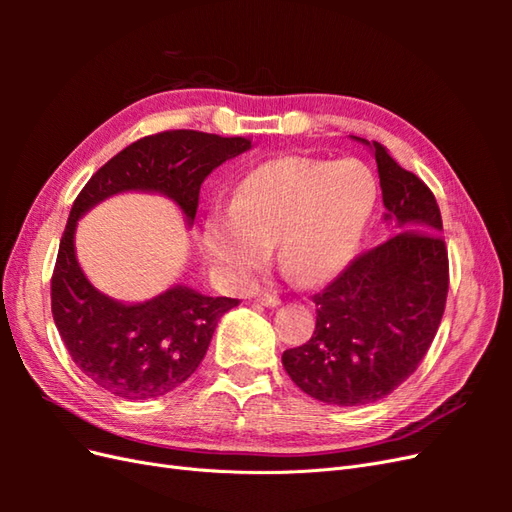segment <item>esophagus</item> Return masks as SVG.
<instances>
[{"mask_svg":"<svg viewBox=\"0 0 512 512\" xmlns=\"http://www.w3.org/2000/svg\"><path fill=\"white\" fill-rule=\"evenodd\" d=\"M260 305H265V307H277V305H280L282 301L280 299H277V297H273V294H262V297H258L256 299Z\"/></svg>","mask_w":512,"mask_h":512,"instance_id":"1","label":"esophagus"}]
</instances>
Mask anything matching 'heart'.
Here are the masks:
<instances>
[{
    "label": "heart",
    "mask_w": 512,
    "mask_h": 512,
    "mask_svg": "<svg viewBox=\"0 0 512 512\" xmlns=\"http://www.w3.org/2000/svg\"><path fill=\"white\" fill-rule=\"evenodd\" d=\"M378 200V181L359 160L286 156L247 173L230 215L205 226V247L232 284L265 265L269 247L301 284H322L352 258Z\"/></svg>",
    "instance_id": "heart-1"
}]
</instances>
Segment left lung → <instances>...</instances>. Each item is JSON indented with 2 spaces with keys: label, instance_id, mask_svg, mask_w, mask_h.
I'll return each instance as SVG.
<instances>
[{
  "label": "left lung",
  "instance_id": "8db88e82",
  "mask_svg": "<svg viewBox=\"0 0 512 512\" xmlns=\"http://www.w3.org/2000/svg\"><path fill=\"white\" fill-rule=\"evenodd\" d=\"M384 224L391 235L361 254L314 297L316 331L282 354L303 393L329 406H365L393 393L423 361L448 292L442 215L427 185L376 141Z\"/></svg>",
  "mask_w": 512,
  "mask_h": 512
}]
</instances>
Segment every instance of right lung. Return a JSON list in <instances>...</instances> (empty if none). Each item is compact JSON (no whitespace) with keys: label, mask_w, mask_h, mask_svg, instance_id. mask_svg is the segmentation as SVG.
<instances>
[{"label":"right lung","mask_w":512,"mask_h":512,"mask_svg":"<svg viewBox=\"0 0 512 512\" xmlns=\"http://www.w3.org/2000/svg\"><path fill=\"white\" fill-rule=\"evenodd\" d=\"M250 149L247 138L194 130L145 136L108 160L76 196L59 243L51 309L72 361L104 391L121 399H156L175 391L205 359L218 320L239 301L207 297L181 284L141 303L108 297L89 282L76 258L79 220L106 198L145 192L173 200L190 228L203 181Z\"/></svg>","instance_id":"right-lung-1"}]
</instances>
